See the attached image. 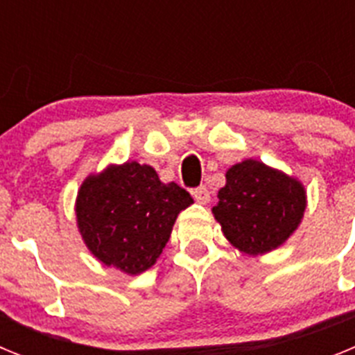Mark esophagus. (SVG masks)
Instances as JSON below:
<instances>
[{
	"label": "esophagus",
	"mask_w": 355,
	"mask_h": 355,
	"mask_svg": "<svg viewBox=\"0 0 355 355\" xmlns=\"http://www.w3.org/2000/svg\"><path fill=\"white\" fill-rule=\"evenodd\" d=\"M192 196H193V199L199 202V205H208L209 199H211V196H209V190L206 187L196 188V190L192 192Z\"/></svg>",
	"instance_id": "1"
}]
</instances>
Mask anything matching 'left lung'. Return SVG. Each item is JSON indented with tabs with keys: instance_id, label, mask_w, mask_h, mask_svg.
Segmentation results:
<instances>
[{
	"instance_id": "8db88e82",
	"label": "left lung",
	"mask_w": 355,
	"mask_h": 355,
	"mask_svg": "<svg viewBox=\"0 0 355 355\" xmlns=\"http://www.w3.org/2000/svg\"><path fill=\"white\" fill-rule=\"evenodd\" d=\"M211 213L240 252L261 256L279 249L299 229L307 206L302 181L258 159H243L225 172Z\"/></svg>"
}]
</instances>
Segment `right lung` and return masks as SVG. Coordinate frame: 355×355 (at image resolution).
<instances>
[{
	"instance_id": "right-lung-1",
	"label": "right lung",
	"mask_w": 355,
	"mask_h": 355,
	"mask_svg": "<svg viewBox=\"0 0 355 355\" xmlns=\"http://www.w3.org/2000/svg\"><path fill=\"white\" fill-rule=\"evenodd\" d=\"M187 190L163 183L150 165L110 163L83 180L76 196V225L97 261L128 275L149 270L171 238Z\"/></svg>"
}]
</instances>
